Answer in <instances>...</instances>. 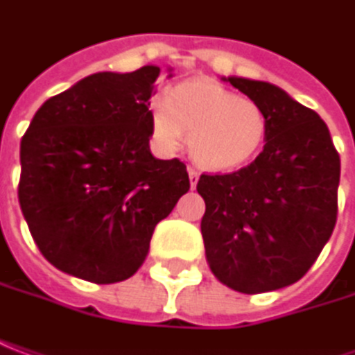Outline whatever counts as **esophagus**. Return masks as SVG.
I'll return each mask as SVG.
<instances>
[{
  "instance_id": "esophagus-1",
  "label": "esophagus",
  "mask_w": 355,
  "mask_h": 355,
  "mask_svg": "<svg viewBox=\"0 0 355 355\" xmlns=\"http://www.w3.org/2000/svg\"><path fill=\"white\" fill-rule=\"evenodd\" d=\"M187 173H189V183H191V189H195V187H197V182H199V172H197V170H193V168H189V170H187Z\"/></svg>"
}]
</instances>
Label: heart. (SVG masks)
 Segmentation results:
<instances>
[{
  "mask_svg": "<svg viewBox=\"0 0 355 355\" xmlns=\"http://www.w3.org/2000/svg\"><path fill=\"white\" fill-rule=\"evenodd\" d=\"M150 133L170 154L187 137L189 154L210 172H236L265 145L266 116L253 100L210 80H185L150 104Z\"/></svg>",
  "mask_w": 355,
  "mask_h": 355,
  "instance_id": "obj_1",
  "label": "heart"
}]
</instances>
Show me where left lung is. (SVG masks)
<instances>
[{
    "mask_svg": "<svg viewBox=\"0 0 355 355\" xmlns=\"http://www.w3.org/2000/svg\"><path fill=\"white\" fill-rule=\"evenodd\" d=\"M266 116L263 153L248 168L201 175V234L212 275L241 294L297 282L331 238L340 156L317 112L265 80L222 77Z\"/></svg>",
    "mask_w": 355,
    "mask_h": 355,
    "instance_id": "left-lung-1",
    "label": "left lung"
}]
</instances>
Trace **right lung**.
<instances>
[{"instance_id":"right-lung-1","label":"right lung","mask_w":355,"mask_h":355,"mask_svg":"<svg viewBox=\"0 0 355 355\" xmlns=\"http://www.w3.org/2000/svg\"><path fill=\"white\" fill-rule=\"evenodd\" d=\"M158 75V65L92 73L46 100L24 133L21 210L65 275L94 284L135 275L154 226L189 191L185 164L154 158L148 145Z\"/></svg>"}]
</instances>
